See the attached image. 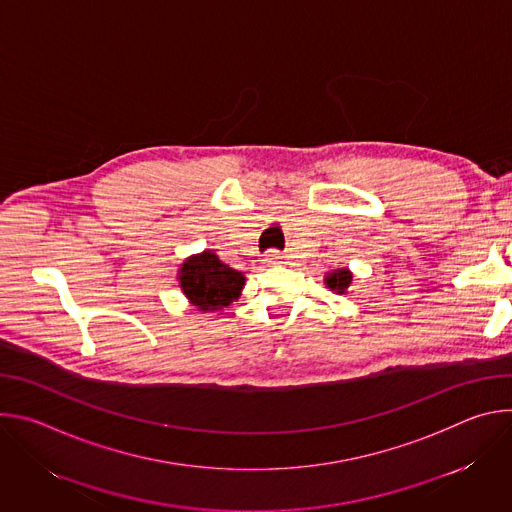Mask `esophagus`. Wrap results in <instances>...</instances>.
Instances as JSON below:
<instances>
[{
	"label": "esophagus",
	"instance_id": "obj_1",
	"mask_svg": "<svg viewBox=\"0 0 512 512\" xmlns=\"http://www.w3.org/2000/svg\"><path fill=\"white\" fill-rule=\"evenodd\" d=\"M281 259H283V257H281V253H279V251H267L263 261H265L267 265H277V263H281Z\"/></svg>",
	"mask_w": 512,
	"mask_h": 512
}]
</instances>
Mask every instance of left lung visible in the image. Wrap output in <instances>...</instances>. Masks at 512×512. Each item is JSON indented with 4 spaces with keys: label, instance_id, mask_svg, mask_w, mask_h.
<instances>
[{
    "label": "left lung",
    "instance_id": "8db88e82",
    "mask_svg": "<svg viewBox=\"0 0 512 512\" xmlns=\"http://www.w3.org/2000/svg\"><path fill=\"white\" fill-rule=\"evenodd\" d=\"M350 281H352V273H350L346 267L334 269V271L328 273L326 279H324L326 287H330L332 291H336V294H346V289H348Z\"/></svg>",
    "mask_w": 512,
    "mask_h": 512
}]
</instances>
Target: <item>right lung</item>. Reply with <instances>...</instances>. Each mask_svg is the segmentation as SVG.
Wrapping results in <instances>:
<instances>
[{"mask_svg":"<svg viewBox=\"0 0 512 512\" xmlns=\"http://www.w3.org/2000/svg\"><path fill=\"white\" fill-rule=\"evenodd\" d=\"M184 296L202 312H216L239 300L245 277L229 267L212 251H202L188 257L178 273Z\"/></svg>","mask_w":512,"mask_h":512,"instance_id":"add662e5","label":"right lung"}]
</instances>
